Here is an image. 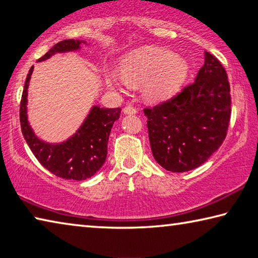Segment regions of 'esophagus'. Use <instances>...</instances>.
Listing matches in <instances>:
<instances>
[{"instance_id":"34e87169","label":"esophagus","mask_w":258,"mask_h":258,"mask_svg":"<svg viewBox=\"0 0 258 258\" xmlns=\"http://www.w3.org/2000/svg\"><path fill=\"white\" fill-rule=\"evenodd\" d=\"M123 112L125 113V115H135V113L138 112V110L134 107H132V106H126L123 109Z\"/></svg>"}]
</instances>
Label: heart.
<instances>
[{
  "mask_svg": "<svg viewBox=\"0 0 258 258\" xmlns=\"http://www.w3.org/2000/svg\"><path fill=\"white\" fill-rule=\"evenodd\" d=\"M189 75V64L181 55L161 49L142 47L126 54L121 60V73L110 69L107 84L124 90L131 83H142V94L151 102H161L174 97Z\"/></svg>",
  "mask_w": 258,
  "mask_h": 258,
  "instance_id": "b5f03b06",
  "label": "heart"
}]
</instances>
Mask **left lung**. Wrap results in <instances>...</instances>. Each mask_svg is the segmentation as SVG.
<instances>
[{"label": "left lung", "mask_w": 258, "mask_h": 258, "mask_svg": "<svg viewBox=\"0 0 258 258\" xmlns=\"http://www.w3.org/2000/svg\"><path fill=\"white\" fill-rule=\"evenodd\" d=\"M225 69L205 51L195 83L169 101L145 109L151 151L161 167L173 173L195 169L218 150L231 113Z\"/></svg>", "instance_id": "1"}]
</instances>
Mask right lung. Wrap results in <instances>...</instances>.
<instances>
[{"label": "right lung", "instance_id": "add662e5", "mask_svg": "<svg viewBox=\"0 0 258 258\" xmlns=\"http://www.w3.org/2000/svg\"><path fill=\"white\" fill-rule=\"evenodd\" d=\"M86 41L64 40L56 43L38 62L50 59L56 53H67L82 49ZM34 66L29 69L20 103L21 132L30 150L43 167L66 180L83 181L90 178L102 167L107 158L108 140L115 121L119 118L120 108L93 106L72 137L61 142H47L38 138L29 124L27 103L28 86Z\"/></svg>", "mask_w": 258, "mask_h": 258}]
</instances>
